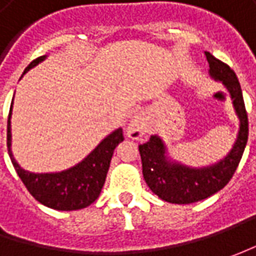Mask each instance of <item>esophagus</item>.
<instances>
[{"mask_svg": "<svg viewBox=\"0 0 256 256\" xmlns=\"http://www.w3.org/2000/svg\"><path fill=\"white\" fill-rule=\"evenodd\" d=\"M145 132H146V122L142 115H135L126 128V135L131 140H140Z\"/></svg>", "mask_w": 256, "mask_h": 256, "instance_id": "obj_1", "label": "esophagus"}]
</instances>
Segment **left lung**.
Instances as JSON below:
<instances>
[{
    "mask_svg": "<svg viewBox=\"0 0 256 256\" xmlns=\"http://www.w3.org/2000/svg\"><path fill=\"white\" fill-rule=\"evenodd\" d=\"M205 55L211 78L222 82L231 95L234 110L240 120V130L230 152L218 162L200 168L172 160L158 135H152L148 142L140 145L144 180L155 195L171 204H192L221 191L236 171L248 141V115L240 81L228 65L206 51Z\"/></svg>",
    "mask_w": 256,
    "mask_h": 256,
    "instance_id": "8db88e82",
    "label": "left lung"
}]
</instances>
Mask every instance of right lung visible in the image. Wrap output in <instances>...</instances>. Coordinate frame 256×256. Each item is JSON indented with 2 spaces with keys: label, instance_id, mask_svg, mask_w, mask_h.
<instances>
[{
  "label": "right lung",
  "instance_id": "right-lung-1",
  "mask_svg": "<svg viewBox=\"0 0 256 256\" xmlns=\"http://www.w3.org/2000/svg\"><path fill=\"white\" fill-rule=\"evenodd\" d=\"M45 58L46 55L34 60L25 68L24 74L40 62H42ZM11 112L12 104L6 126L8 154L15 171L21 178V181L24 182L30 194L42 205L58 211H75L91 205L101 194L110 170L114 150L118 146V144L124 141L122 130L116 128L110 135H106L81 162L75 164L74 166L68 170L44 174L30 172L21 168V165L15 161L11 151Z\"/></svg>",
  "mask_w": 256,
  "mask_h": 256
}]
</instances>
